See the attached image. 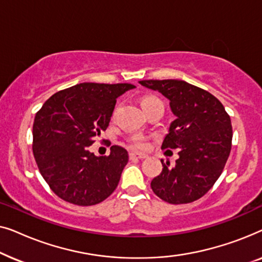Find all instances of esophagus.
Listing matches in <instances>:
<instances>
[{
    "label": "esophagus",
    "instance_id": "34e87169",
    "mask_svg": "<svg viewBox=\"0 0 262 262\" xmlns=\"http://www.w3.org/2000/svg\"><path fill=\"white\" fill-rule=\"evenodd\" d=\"M128 156H130V160H136V159L143 160L146 157V155H144V154H136V152H130V155Z\"/></svg>",
    "mask_w": 262,
    "mask_h": 262
}]
</instances>
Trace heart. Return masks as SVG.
Listing matches in <instances>:
<instances>
[{
  "label": "heart",
  "instance_id": "heart-1",
  "mask_svg": "<svg viewBox=\"0 0 262 262\" xmlns=\"http://www.w3.org/2000/svg\"><path fill=\"white\" fill-rule=\"evenodd\" d=\"M154 103H162V102H161V100L157 99L156 96H145V98L142 100V105L144 107V110L148 108L149 106L154 105ZM127 142L130 143L131 146H134V148H137V149H144L146 146V141L144 136L142 135H132L128 137Z\"/></svg>",
  "mask_w": 262,
  "mask_h": 262
}]
</instances>
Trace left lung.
Segmentation results:
<instances>
[{"label": "left lung", "mask_w": 262, "mask_h": 262, "mask_svg": "<svg viewBox=\"0 0 262 262\" xmlns=\"http://www.w3.org/2000/svg\"><path fill=\"white\" fill-rule=\"evenodd\" d=\"M139 84L166 96L177 117L162 149H178L179 159L174 166L161 161L163 169L152 179V191L174 205L195 202L221 177L230 155V117L216 96L185 81L145 80Z\"/></svg>", "instance_id": "left-lung-1"}]
</instances>
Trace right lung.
I'll list each match as a JSON object with an SVG mask.
<instances>
[{
    "label": "right lung",
    "mask_w": 262,
    "mask_h": 262,
    "mask_svg": "<svg viewBox=\"0 0 262 262\" xmlns=\"http://www.w3.org/2000/svg\"><path fill=\"white\" fill-rule=\"evenodd\" d=\"M130 83H80L46 100L33 123V155L41 177L60 199L80 206L99 204L119 184L128 154L111 146L95 156L88 146L108 127L118 96Z\"/></svg>",
    "instance_id": "obj_1"
}]
</instances>
